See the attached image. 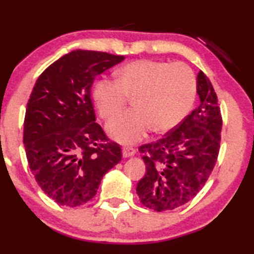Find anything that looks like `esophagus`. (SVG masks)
<instances>
[{
	"label": "esophagus",
	"instance_id": "1",
	"mask_svg": "<svg viewBox=\"0 0 254 254\" xmlns=\"http://www.w3.org/2000/svg\"><path fill=\"white\" fill-rule=\"evenodd\" d=\"M135 154V149L131 146H126L123 147V156L124 158H128V156H133Z\"/></svg>",
	"mask_w": 254,
	"mask_h": 254
}]
</instances>
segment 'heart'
<instances>
[{"label":"heart","mask_w":254,"mask_h":254,"mask_svg":"<svg viewBox=\"0 0 254 254\" xmlns=\"http://www.w3.org/2000/svg\"><path fill=\"white\" fill-rule=\"evenodd\" d=\"M197 92V78L188 64L138 60L117 71V80L96 81L93 95L100 116L110 120L133 98L134 108L108 124V132L123 144H132L152 127L163 133L177 127L190 112Z\"/></svg>","instance_id":"1"}]
</instances>
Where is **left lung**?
I'll use <instances>...</instances> for the list:
<instances>
[{"label": "left lung", "instance_id": "left-lung-1", "mask_svg": "<svg viewBox=\"0 0 254 254\" xmlns=\"http://www.w3.org/2000/svg\"><path fill=\"white\" fill-rule=\"evenodd\" d=\"M200 105L159 140L141 145L146 164L137 193L156 212L177 208L194 197L208 180L220 152L222 115L213 85L198 73Z\"/></svg>", "mask_w": 254, "mask_h": 254}]
</instances>
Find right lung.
I'll return each instance as SVG.
<instances>
[{
    "instance_id": "add662e5",
    "label": "right lung",
    "mask_w": 254,
    "mask_h": 254,
    "mask_svg": "<svg viewBox=\"0 0 254 254\" xmlns=\"http://www.w3.org/2000/svg\"><path fill=\"white\" fill-rule=\"evenodd\" d=\"M124 59L78 49L51 64L34 85L24 120L25 151L39 187L60 205L90 201L103 175L122 159L121 146L95 122L91 87Z\"/></svg>"
}]
</instances>
